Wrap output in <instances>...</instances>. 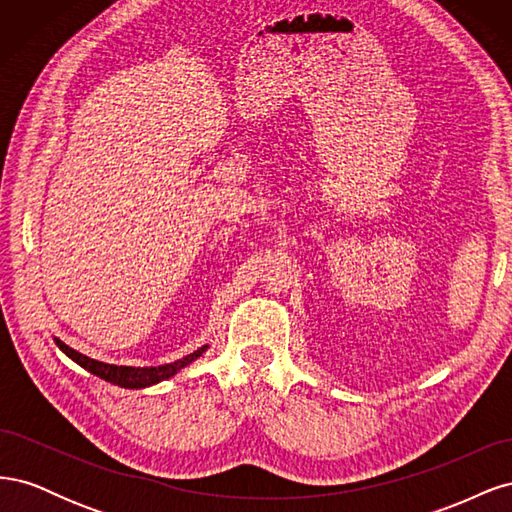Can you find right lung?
Masks as SVG:
<instances>
[{"label": "right lung", "instance_id": "add662e5", "mask_svg": "<svg viewBox=\"0 0 512 512\" xmlns=\"http://www.w3.org/2000/svg\"><path fill=\"white\" fill-rule=\"evenodd\" d=\"M55 344L59 346L61 352L70 356L74 363H79L83 369L91 371V374L106 380V382L121 386V389H145V386H151V384H158L162 380L173 378L177 371H181L185 365H190L192 361H196L198 356L209 348V346H203V348L194 350L192 354L183 356V359H179L175 363H166V365H158V367H128V365H111V363L89 359V356L72 350L70 346H66L57 337H55Z\"/></svg>", "mask_w": 512, "mask_h": 512}]
</instances>
